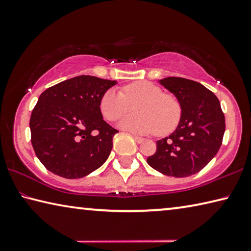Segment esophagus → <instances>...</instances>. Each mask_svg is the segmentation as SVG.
<instances>
[{"instance_id":"esophagus-1","label":"esophagus","mask_w":251,"mask_h":251,"mask_svg":"<svg viewBox=\"0 0 251 251\" xmlns=\"http://www.w3.org/2000/svg\"><path fill=\"white\" fill-rule=\"evenodd\" d=\"M134 139L136 142H137L138 144H141V143H143L144 141H145V139H144L143 137H139V136H136V135H134Z\"/></svg>"}]
</instances>
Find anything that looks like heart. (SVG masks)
I'll use <instances>...</instances> for the list:
<instances>
[{
    "label": "heart",
    "instance_id": "obj_1",
    "mask_svg": "<svg viewBox=\"0 0 251 251\" xmlns=\"http://www.w3.org/2000/svg\"><path fill=\"white\" fill-rule=\"evenodd\" d=\"M134 106L136 113L120 122V127L136 134H167L178 125L181 116L180 104L175 97L164 94L159 86L148 80H137L123 88H109L101 96L100 109L105 120L114 122Z\"/></svg>",
    "mask_w": 251,
    "mask_h": 251
}]
</instances>
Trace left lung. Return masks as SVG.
<instances>
[{"label": "left lung", "instance_id": "8db88e82", "mask_svg": "<svg viewBox=\"0 0 251 251\" xmlns=\"http://www.w3.org/2000/svg\"><path fill=\"white\" fill-rule=\"evenodd\" d=\"M160 85L175 95L181 116L176 129L156 142V152L147 158L155 171L173 177L197 174L222 146L225 116L220 101L201 83L182 77H166Z\"/></svg>", "mask_w": 251, "mask_h": 251}]
</instances>
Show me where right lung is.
<instances>
[{
    "instance_id": "right-lung-1",
    "label": "right lung",
    "mask_w": 251,
    "mask_h": 251,
    "mask_svg": "<svg viewBox=\"0 0 251 251\" xmlns=\"http://www.w3.org/2000/svg\"><path fill=\"white\" fill-rule=\"evenodd\" d=\"M116 84V80L80 75L42 93L29 128L34 151L46 169L75 179L105 163L118 131L103 120L100 101Z\"/></svg>"
}]
</instances>
